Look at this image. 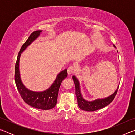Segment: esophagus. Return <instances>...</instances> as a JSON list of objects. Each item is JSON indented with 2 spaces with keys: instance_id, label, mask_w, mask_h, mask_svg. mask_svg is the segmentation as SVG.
<instances>
[{
  "instance_id": "esophagus-1",
  "label": "esophagus",
  "mask_w": 135,
  "mask_h": 135,
  "mask_svg": "<svg viewBox=\"0 0 135 135\" xmlns=\"http://www.w3.org/2000/svg\"><path fill=\"white\" fill-rule=\"evenodd\" d=\"M75 71V69H74V67H73V66H70V67H69L68 68V70H67V72H68V74L69 75H71V74H73V73H74Z\"/></svg>"
}]
</instances>
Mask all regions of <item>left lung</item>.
Wrapping results in <instances>:
<instances>
[{"instance_id": "obj_1", "label": "left lung", "mask_w": 135, "mask_h": 135, "mask_svg": "<svg viewBox=\"0 0 135 135\" xmlns=\"http://www.w3.org/2000/svg\"><path fill=\"white\" fill-rule=\"evenodd\" d=\"M113 46L114 47H115V45H113ZM72 78L73 81H74L75 87H76V95L77 99V104H78L79 107L81 109L86 111H97L98 109H101L105 107L108 105L113 101L114 98H115L116 94H117L118 87H119V84H118L115 92L113 94L108 96V97L104 98H101V99L99 98V99L90 100H90H86L83 98L81 92L80 82L78 79L75 76H73Z\"/></svg>"}]
</instances>
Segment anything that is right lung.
Segmentation results:
<instances>
[{
  "mask_svg": "<svg viewBox=\"0 0 135 135\" xmlns=\"http://www.w3.org/2000/svg\"><path fill=\"white\" fill-rule=\"evenodd\" d=\"M42 30L34 31L22 46L17 57L15 67V81L20 95L25 102L34 108L47 110L53 108L57 103L59 87L61 82L68 76L67 70L65 69L58 73L55 80L48 89L42 92H35L27 89L22 82L20 72V59L22 52L39 37Z\"/></svg>",
  "mask_w": 135,
  "mask_h": 135,
  "instance_id": "right-lung-1",
  "label": "right lung"
}]
</instances>
